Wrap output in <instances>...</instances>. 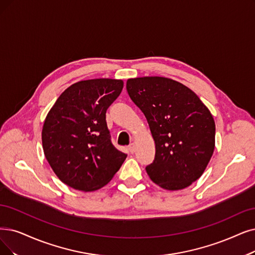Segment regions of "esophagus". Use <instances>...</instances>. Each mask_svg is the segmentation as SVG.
Returning a JSON list of instances; mask_svg holds the SVG:
<instances>
[{"label":"esophagus","instance_id":"34e87169","mask_svg":"<svg viewBox=\"0 0 255 255\" xmlns=\"http://www.w3.org/2000/svg\"><path fill=\"white\" fill-rule=\"evenodd\" d=\"M128 151L129 152H131V154H133V152H135V145L131 143L129 146H128Z\"/></svg>","mask_w":255,"mask_h":255}]
</instances>
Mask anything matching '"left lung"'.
I'll return each mask as SVG.
<instances>
[{"instance_id":"8db88e82","label":"left lung","mask_w":255,"mask_h":255,"mask_svg":"<svg viewBox=\"0 0 255 255\" xmlns=\"http://www.w3.org/2000/svg\"><path fill=\"white\" fill-rule=\"evenodd\" d=\"M127 90L155 140V159L145 167L151 181L167 190L192 184L215 149L216 125L207 107L186 86L165 77L130 78Z\"/></svg>"}]
</instances>
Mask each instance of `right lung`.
I'll use <instances>...</instances> for the list:
<instances>
[{
    "label": "right lung",
    "instance_id": "obj_1",
    "mask_svg": "<svg viewBox=\"0 0 255 255\" xmlns=\"http://www.w3.org/2000/svg\"><path fill=\"white\" fill-rule=\"evenodd\" d=\"M124 81L98 78L70 86L55 101L44 122L45 157L68 186L93 191L110 182L127 154L111 141L108 108L120 95Z\"/></svg>",
    "mask_w": 255,
    "mask_h": 255
}]
</instances>
